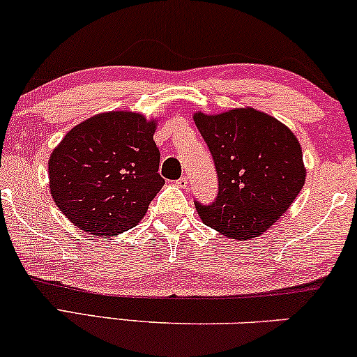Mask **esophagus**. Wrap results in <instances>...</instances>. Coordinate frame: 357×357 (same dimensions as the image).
I'll return each instance as SVG.
<instances>
[{
    "label": "esophagus",
    "instance_id": "obj_1",
    "mask_svg": "<svg viewBox=\"0 0 357 357\" xmlns=\"http://www.w3.org/2000/svg\"><path fill=\"white\" fill-rule=\"evenodd\" d=\"M176 185L178 188H181V189H185L189 185V179L185 178V176H183V178H179L178 181H176Z\"/></svg>",
    "mask_w": 357,
    "mask_h": 357
}]
</instances>
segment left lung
Masks as SVG:
<instances>
[{
    "mask_svg": "<svg viewBox=\"0 0 357 357\" xmlns=\"http://www.w3.org/2000/svg\"><path fill=\"white\" fill-rule=\"evenodd\" d=\"M215 158L220 192L195 208L205 226L227 238L259 237L290 208L306 181L295 132L253 107L192 115Z\"/></svg>",
    "mask_w": 357,
    "mask_h": 357,
    "instance_id": "obj_1",
    "label": "left lung"
}]
</instances>
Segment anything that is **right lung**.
I'll return each mask as SVG.
<instances>
[{
    "instance_id": "1",
    "label": "right lung",
    "mask_w": 357,
    "mask_h": 357,
    "mask_svg": "<svg viewBox=\"0 0 357 357\" xmlns=\"http://www.w3.org/2000/svg\"><path fill=\"white\" fill-rule=\"evenodd\" d=\"M158 119L110 110L73 126L51 152L50 190L79 231L119 236L147 213L165 179L153 135Z\"/></svg>"
}]
</instances>
